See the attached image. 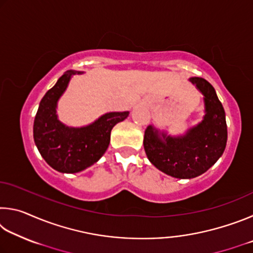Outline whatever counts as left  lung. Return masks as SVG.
<instances>
[{"instance_id": "1", "label": "left lung", "mask_w": 253, "mask_h": 253, "mask_svg": "<svg viewBox=\"0 0 253 253\" xmlns=\"http://www.w3.org/2000/svg\"><path fill=\"white\" fill-rule=\"evenodd\" d=\"M190 81L204 96L203 121L185 135L172 137L148 126L144 136L149 162L176 178H193L207 172L222 156L228 139L225 113L213 85L200 77Z\"/></svg>"}]
</instances>
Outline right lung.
Wrapping results in <instances>:
<instances>
[{
	"label": "right lung",
	"instance_id": "1",
	"mask_svg": "<svg viewBox=\"0 0 253 253\" xmlns=\"http://www.w3.org/2000/svg\"><path fill=\"white\" fill-rule=\"evenodd\" d=\"M79 71L68 70L42 98L33 124V138L41 156L61 173H78L104 155L110 142V131L129 111L108 113L84 127H68L59 121L57 104L71 77Z\"/></svg>",
	"mask_w": 253,
	"mask_h": 253
}]
</instances>
